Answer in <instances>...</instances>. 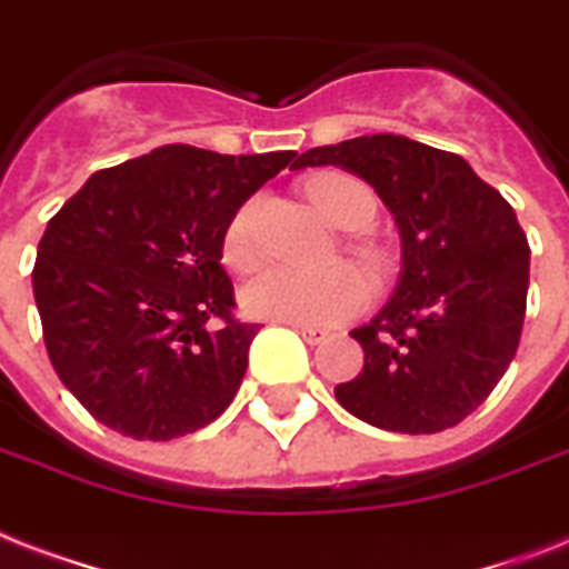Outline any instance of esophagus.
<instances>
[{"instance_id":"34e87169","label":"esophagus","mask_w":569,"mask_h":569,"mask_svg":"<svg viewBox=\"0 0 569 569\" xmlns=\"http://www.w3.org/2000/svg\"><path fill=\"white\" fill-rule=\"evenodd\" d=\"M302 338H306L308 345H323L326 338H329V332L326 329H317V326H293Z\"/></svg>"}]
</instances>
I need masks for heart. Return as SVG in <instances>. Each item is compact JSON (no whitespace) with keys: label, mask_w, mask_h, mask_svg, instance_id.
Instances as JSON below:
<instances>
[{"label":"heart","mask_w":569,"mask_h":569,"mask_svg":"<svg viewBox=\"0 0 569 569\" xmlns=\"http://www.w3.org/2000/svg\"><path fill=\"white\" fill-rule=\"evenodd\" d=\"M308 196L329 222L345 231H362L377 216L371 187L345 171H326L308 180ZM222 261L231 270H249L254 263V201H246L224 224ZM240 302L252 317L276 323L335 326L368 308L371 281L356 267H332L323 272L267 267L246 281Z\"/></svg>","instance_id":"obj_1"}]
</instances>
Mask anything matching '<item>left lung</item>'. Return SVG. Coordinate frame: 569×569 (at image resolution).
<instances>
[{
  "instance_id": "1",
  "label": "left lung",
  "mask_w": 569,
  "mask_h": 569,
  "mask_svg": "<svg viewBox=\"0 0 569 569\" xmlns=\"http://www.w3.org/2000/svg\"><path fill=\"white\" fill-rule=\"evenodd\" d=\"M368 180L403 246L395 297L353 329L365 365L338 403L395 433H439L472 416L513 362L526 320L528 240L513 207L451 151L359 136L299 153Z\"/></svg>"
}]
</instances>
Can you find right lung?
Returning <instances> with one entry per match:
<instances>
[{"instance_id": "right-lung-1", "label": "right lung", "mask_w": 569, "mask_h": 569, "mask_svg": "<svg viewBox=\"0 0 569 569\" xmlns=\"http://www.w3.org/2000/svg\"><path fill=\"white\" fill-rule=\"evenodd\" d=\"M293 160L162 144L94 171L52 216L32 270L43 345L100 425L169 442L234 400L258 323L234 317L224 224Z\"/></svg>"}]
</instances>
